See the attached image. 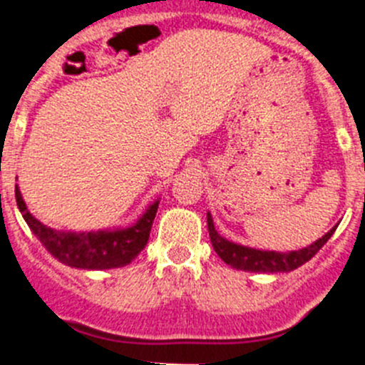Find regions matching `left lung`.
<instances>
[{"mask_svg": "<svg viewBox=\"0 0 365 365\" xmlns=\"http://www.w3.org/2000/svg\"><path fill=\"white\" fill-rule=\"evenodd\" d=\"M206 222H208V232H210V241L217 256L221 257L227 265L232 269L245 270V272H291V270L298 269L303 263H307L312 256H314L334 234L336 227H333L325 235H322L320 240H316L314 243L309 245L299 250H289V252H276V250H259V248L245 247V245H237L234 241L225 240L214 227V219L212 214H206Z\"/></svg>", "mask_w": 365, "mask_h": 365, "instance_id": "left-lung-1", "label": "left lung"}]
</instances>
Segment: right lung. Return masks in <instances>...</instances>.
<instances>
[{
  "label": "right lung",
  "mask_w": 365,
  "mask_h": 365,
  "mask_svg": "<svg viewBox=\"0 0 365 365\" xmlns=\"http://www.w3.org/2000/svg\"><path fill=\"white\" fill-rule=\"evenodd\" d=\"M16 202L32 234L47 248V252L53 254L58 261H62L63 265L86 270L118 269V267L130 265L146 247L151 225L159 208V199H157L130 227L91 232H66L51 228L38 221L27 210L18 185H16Z\"/></svg>",
  "instance_id": "obj_1"
}]
</instances>
